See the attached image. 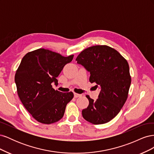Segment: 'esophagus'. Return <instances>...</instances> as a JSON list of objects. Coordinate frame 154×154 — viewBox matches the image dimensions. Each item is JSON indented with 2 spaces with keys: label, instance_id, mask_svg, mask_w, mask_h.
<instances>
[{
  "label": "esophagus",
  "instance_id": "1",
  "mask_svg": "<svg viewBox=\"0 0 154 154\" xmlns=\"http://www.w3.org/2000/svg\"><path fill=\"white\" fill-rule=\"evenodd\" d=\"M74 97H80V96H82V95L81 94H77V93H75L74 92Z\"/></svg>",
  "mask_w": 154,
  "mask_h": 154
}]
</instances>
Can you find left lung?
I'll return each instance as SVG.
<instances>
[{
	"mask_svg": "<svg viewBox=\"0 0 154 154\" xmlns=\"http://www.w3.org/2000/svg\"><path fill=\"white\" fill-rule=\"evenodd\" d=\"M76 60L91 74L89 81L101 90L96 101L87 95L89 104L82 116L94 125L115 118L128 97L131 84L129 66L117 51L107 45H94L82 51Z\"/></svg>",
	"mask_w": 154,
	"mask_h": 154,
	"instance_id": "1",
	"label": "left lung"
}]
</instances>
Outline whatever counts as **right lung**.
<instances>
[{
    "instance_id": "right-lung-1",
    "label": "right lung",
    "mask_w": 154,
    "mask_h": 154,
    "mask_svg": "<svg viewBox=\"0 0 154 154\" xmlns=\"http://www.w3.org/2000/svg\"><path fill=\"white\" fill-rule=\"evenodd\" d=\"M73 57H65L48 49H38L22 59L15 76L17 93L23 105L37 122L51 124L63 118L74 94L55 91L51 83L58 85L57 78Z\"/></svg>"
}]
</instances>
